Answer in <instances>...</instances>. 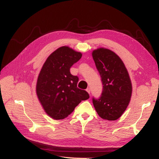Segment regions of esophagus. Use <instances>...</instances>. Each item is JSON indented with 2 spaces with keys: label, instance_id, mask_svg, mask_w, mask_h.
I'll list each match as a JSON object with an SVG mask.
<instances>
[{
  "label": "esophagus",
  "instance_id": "1",
  "mask_svg": "<svg viewBox=\"0 0 159 159\" xmlns=\"http://www.w3.org/2000/svg\"><path fill=\"white\" fill-rule=\"evenodd\" d=\"M86 91H87V92L89 94H90V88H88L87 89H86Z\"/></svg>",
  "mask_w": 159,
  "mask_h": 159
}]
</instances>
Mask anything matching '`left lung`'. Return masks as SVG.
I'll list each match as a JSON object with an SVG mask.
<instances>
[{
	"label": "left lung",
	"instance_id": "left-lung-1",
	"mask_svg": "<svg viewBox=\"0 0 159 159\" xmlns=\"http://www.w3.org/2000/svg\"><path fill=\"white\" fill-rule=\"evenodd\" d=\"M93 57L103 85L101 96L93 98V105L102 118L115 120L125 111L131 98L128 71L120 57L110 50H94Z\"/></svg>",
	"mask_w": 159,
	"mask_h": 159
}]
</instances>
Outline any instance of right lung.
<instances>
[{"instance_id":"add662e5","label":"right lung","mask_w":159,"mask_h":159,"mask_svg":"<svg viewBox=\"0 0 159 159\" xmlns=\"http://www.w3.org/2000/svg\"><path fill=\"white\" fill-rule=\"evenodd\" d=\"M82 54L63 46L48 57L38 78L36 93L45 112L54 119L68 116L82 100L90 98L85 90L77 87L79 77L70 68Z\"/></svg>"}]
</instances>
